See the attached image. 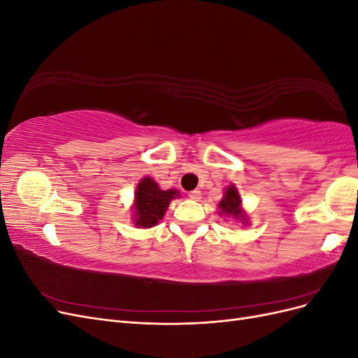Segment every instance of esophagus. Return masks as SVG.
<instances>
[{
	"label": "esophagus",
	"instance_id": "esophagus-1",
	"mask_svg": "<svg viewBox=\"0 0 358 358\" xmlns=\"http://www.w3.org/2000/svg\"><path fill=\"white\" fill-rule=\"evenodd\" d=\"M188 197H189L191 200H194V201H199V200L201 199V192H200L199 189H194V191L188 192Z\"/></svg>",
	"mask_w": 358,
	"mask_h": 358
}]
</instances>
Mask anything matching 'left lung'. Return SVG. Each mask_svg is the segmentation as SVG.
<instances>
[{
  "mask_svg": "<svg viewBox=\"0 0 358 358\" xmlns=\"http://www.w3.org/2000/svg\"><path fill=\"white\" fill-rule=\"evenodd\" d=\"M220 213L224 216H229V218H233L236 221H242V224H248V216L245 210L242 209V199L241 194L237 191L234 185L227 187L224 191V197L218 203Z\"/></svg>",
  "mask_w": 358,
  "mask_h": 358,
  "instance_id": "left-lung-1",
  "label": "left lung"
}]
</instances>
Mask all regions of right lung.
I'll return each instance as SVG.
<instances>
[{
    "instance_id": "right-lung-1",
    "label": "right lung",
    "mask_w": 358,
    "mask_h": 358,
    "mask_svg": "<svg viewBox=\"0 0 358 358\" xmlns=\"http://www.w3.org/2000/svg\"><path fill=\"white\" fill-rule=\"evenodd\" d=\"M176 197H179L178 189L164 191L154 179L143 178L134 192V224L138 229L157 225L166 215L170 201Z\"/></svg>"
}]
</instances>
